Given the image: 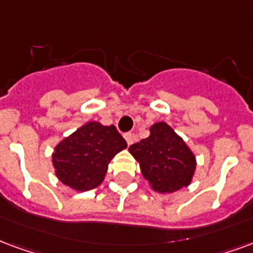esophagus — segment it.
<instances>
[{
	"label": "esophagus",
	"mask_w": 253,
	"mask_h": 253,
	"mask_svg": "<svg viewBox=\"0 0 253 253\" xmlns=\"http://www.w3.org/2000/svg\"><path fill=\"white\" fill-rule=\"evenodd\" d=\"M125 139H126L127 145H132V143H134V134H131V132H126V134H125Z\"/></svg>",
	"instance_id": "1"
}]
</instances>
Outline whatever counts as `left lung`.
<instances>
[{
  "mask_svg": "<svg viewBox=\"0 0 253 253\" xmlns=\"http://www.w3.org/2000/svg\"><path fill=\"white\" fill-rule=\"evenodd\" d=\"M151 188L173 193L188 186L196 169V160L182 138L164 122L150 127V135L128 147Z\"/></svg>",
  "mask_w": 253,
  "mask_h": 253,
  "instance_id": "obj_1",
  "label": "left lung"
}]
</instances>
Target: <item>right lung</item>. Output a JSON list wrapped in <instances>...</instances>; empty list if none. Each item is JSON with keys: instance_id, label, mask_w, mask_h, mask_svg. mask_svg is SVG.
Wrapping results in <instances>:
<instances>
[{"instance_id": "right-lung-1", "label": "right lung", "mask_w": 253, "mask_h": 253, "mask_svg": "<svg viewBox=\"0 0 253 253\" xmlns=\"http://www.w3.org/2000/svg\"><path fill=\"white\" fill-rule=\"evenodd\" d=\"M127 143L115 126L89 122L56 146V175L69 188L84 192L102 184L108 164Z\"/></svg>"}]
</instances>
